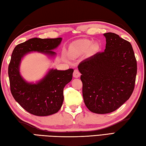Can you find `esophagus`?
I'll return each instance as SVG.
<instances>
[{
  "label": "esophagus",
  "mask_w": 146,
  "mask_h": 146,
  "mask_svg": "<svg viewBox=\"0 0 146 146\" xmlns=\"http://www.w3.org/2000/svg\"><path fill=\"white\" fill-rule=\"evenodd\" d=\"M81 75V74L79 72V71L78 70H74V72H73V77H75V78H78V77L80 76Z\"/></svg>",
  "instance_id": "esophagus-1"
}]
</instances>
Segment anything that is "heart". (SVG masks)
I'll list each match as a JSON object with an SVG mask.
<instances>
[{
    "mask_svg": "<svg viewBox=\"0 0 146 146\" xmlns=\"http://www.w3.org/2000/svg\"><path fill=\"white\" fill-rule=\"evenodd\" d=\"M92 47L94 49H97L98 46L97 44H92L91 41L88 39H81L76 41L75 44V48L80 51H86Z\"/></svg>",
    "mask_w": 146,
    "mask_h": 146,
    "instance_id": "obj_1",
    "label": "heart"
}]
</instances>
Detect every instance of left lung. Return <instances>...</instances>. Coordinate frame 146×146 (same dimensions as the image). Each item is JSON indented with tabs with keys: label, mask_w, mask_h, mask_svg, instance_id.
<instances>
[{
	"label": "left lung",
	"mask_w": 146,
	"mask_h": 146,
	"mask_svg": "<svg viewBox=\"0 0 146 146\" xmlns=\"http://www.w3.org/2000/svg\"><path fill=\"white\" fill-rule=\"evenodd\" d=\"M105 51L78 64L83 97L88 109L108 113L119 108L134 91L137 61L129 41L113 33H105Z\"/></svg>",
	"instance_id": "1"
}]
</instances>
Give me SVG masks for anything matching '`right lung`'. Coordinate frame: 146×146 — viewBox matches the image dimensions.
Wrapping results in <instances>:
<instances>
[{
    "label": "right lung",
    "mask_w": 146,
    "mask_h": 146,
    "mask_svg": "<svg viewBox=\"0 0 146 146\" xmlns=\"http://www.w3.org/2000/svg\"><path fill=\"white\" fill-rule=\"evenodd\" d=\"M62 38H32L17 44L12 51L8 68L11 94L24 110L37 116H47L58 112L63 104V90L73 77V69L65 71L50 70L36 84L29 83L19 73L21 60L27 52H41L54 56Z\"/></svg>",
    "instance_id": "1"
}]
</instances>
